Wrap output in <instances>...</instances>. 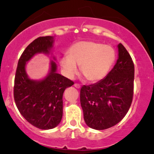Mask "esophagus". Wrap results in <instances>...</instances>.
Returning <instances> with one entry per match:
<instances>
[{
  "label": "esophagus",
  "instance_id": "1",
  "mask_svg": "<svg viewBox=\"0 0 154 154\" xmlns=\"http://www.w3.org/2000/svg\"><path fill=\"white\" fill-rule=\"evenodd\" d=\"M74 86H75V88H78V89H79V88H81V85H80V84H79V83H75Z\"/></svg>",
  "mask_w": 154,
  "mask_h": 154
}]
</instances>
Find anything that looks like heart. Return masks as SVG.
<instances>
[{"mask_svg":"<svg viewBox=\"0 0 154 154\" xmlns=\"http://www.w3.org/2000/svg\"><path fill=\"white\" fill-rule=\"evenodd\" d=\"M115 60L112 47L93 41L75 42L69 48L68 54L61 58L63 73L73 79L78 73V66L88 81L96 82L106 76Z\"/></svg>","mask_w":154,"mask_h":154,"instance_id":"1","label":"heart"}]
</instances>
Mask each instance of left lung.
I'll use <instances>...</instances> for the list:
<instances>
[{
  "instance_id": "1",
  "label": "left lung",
  "mask_w": 154,
  "mask_h": 154,
  "mask_svg": "<svg viewBox=\"0 0 154 154\" xmlns=\"http://www.w3.org/2000/svg\"><path fill=\"white\" fill-rule=\"evenodd\" d=\"M116 64L104 79L83 85L80 92L85 123L92 129L105 130L119 123L131 106L134 66L131 56L120 43Z\"/></svg>"
}]
</instances>
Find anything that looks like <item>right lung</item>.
<instances>
[{
  "instance_id": "add662e5",
  "label": "right lung",
  "mask_w": 154,
  "mask_h": 154,
  "mask_svg": "<svg viewBox=\"0 0 154 154\" xmlns=\"http://www.w3.org/2000/svg\"><path fill=\"white\" fill-rule=\"evenodd\" d=\"M53 39V36H42L31 42L18 61L14 77V99L19 111L29 123L41 130L59 125L63 114V93L74 83L56 73L57 65L52 61L45 79L36 81L27 76L26 62L37 53H49Z\"/></svg>"
}]
</instances>
